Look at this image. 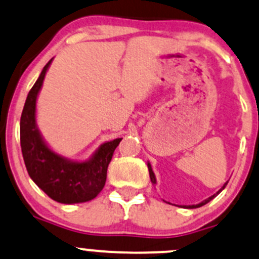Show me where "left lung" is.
<instances>
[{"label": "left lung", "instance_id": "obj_1", "mask_svg": "<svg viewBox=\"0 0 259 259\" xmlns=\"http://www.w3.org/2000/svg\"><path fill=\"white\" fill-rule=\"evenodd\" d=\"M147 167H148V172H149V178H151V182H152V185L153 186H156L157 185V181H156V176H154V173H153V169H152V166H151V163H147ZM227 183L228 182H226L225 185L222 186V187H221V189L218 192H215L214 194H213V196H210V197H208V198H206L204 199V201H202L201 203H198V204H189V206H181V207H183V208H198V207H202V206H204V204L206 203H208L209 201H212L213 198H214L215 196H217V194H220V192H222L223 189H225V187L226 186H227ZM166 202V201H164ZM166 203H169V202H166Z\"/></svg>", "mask_w": 259, "mask_h": 259}]
</instances>
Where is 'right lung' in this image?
<instances>
[{
	"mask_svg": "<svg viewBox=\"0 0 259 259\" xmlns=\"http://www.w3.org/2000/svg\"><path fill=\"white\" fill-rule=\"evenodd\" d=\"M52 61L51 58L45 66L28 92L21 114L20 138L23 161L31 180L53 201L63 204L83 203L97 197L105 187L108 164L122 138L103 142L84 161L70 159L50 147L37 126L36 106Z\"/></svg>",
	"mask_w": 259,
	"mask_h": 259,
	"instance_id": "right-lung-1",
	"label": "right lung"
}]
</instances>
